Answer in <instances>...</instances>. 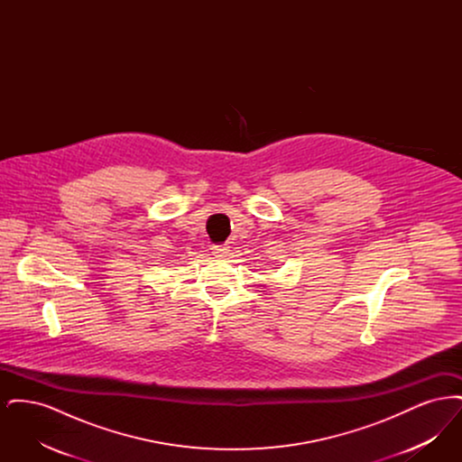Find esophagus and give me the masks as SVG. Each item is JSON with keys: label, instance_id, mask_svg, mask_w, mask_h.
<instances>
[{"label": "esophagus", "instance_id": "1", "mask_svg": "<svg viewBox=\"0 0 462 462\" xmlns=\"http://www.w3.org/2000/svg\"><path fill=\"white\" fill-rule=\"evenodd\" d=\"M213 251V256H217V258H225L226 254H228V251H230V247L228 245H213L211 247Z\"/></svg>", "mask_w": 462, "mask_h": 462}]
</instances>
